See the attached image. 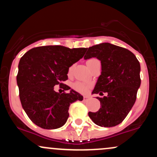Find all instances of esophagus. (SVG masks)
<instances>
[{"mask_svg":"<svg viewBox=\"0 0 157 157\" xmlns=\"http://www.w3.org/2000/svg\"><path fill=\"white\" fill-rule=\"evenodd\" d=\"M83 99H84V101H88V100L90 99V97H89V96H88V95H84L83 96Z\"/></svg>","mask_w":157,"mask_h":157,"instance_id":"1","label":"esophagus"}]
</instances>
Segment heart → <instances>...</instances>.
I'll return each instance as SVG.
<instances>
[{
    "label": "heart",
    "instance_id": "obj_1",
    "mask_svg": "<svg viewBox=\"0 0 157 157\" xmlns=\"http://www.w3.org/2000/svg\"><path fill=\"white\" fill-rule=\"evenodd\" d=\"M94 59H89L88 61L89 60H92ZM72 71V67H71L69 68V72H71ZM74 88L75 89V90H77V92H81V93H86L88 91H89V84H86L83 83V82H77L74 85Z\"/></svg>",
    "mask_w": 157,
    "mask_h": 157
}]
</instances>
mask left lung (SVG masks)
Instances as JSON below:
<instances>
[{"label": "left lung", "instance_id": "obj_1", "mask_svg": "<svg viewBox=\"0 0 157 157\" xmlns=\"http://www.w3.org/2000/svg\"><path fill=\"white\" fill-rule=\"evenodd\" d=\"M92 57L101 61V75L92 94L107 95L98 97L101 107L96 113L89 112V116L100 127L116 126L136 102L141 85L140 64L131 51L107 42L89 48L84 59Z\"/></svg>", "mask_w": 157, "mask_h": 157}]
</instances>
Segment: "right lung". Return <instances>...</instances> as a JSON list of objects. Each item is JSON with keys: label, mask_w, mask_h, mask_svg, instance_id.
<instances>
[{"label": "right lung", "mask_w": 157, "mask_h": 157, "mask_svg": "<svg viewBox=\"0 0 157 157\" xmlns=\"http://www.w3.org/2000/svg\"><path fill=\"white\" fill-rule=\"evenodd\" d=\"M86 48L61 45L37 47L27 51L18 63L17 84L25 113L37 126L47 130L63 127L68 120L71 104L83 97L62 83L68 69L85 54ZM60 84L69 93H59L53 87Z\"/></svg>", "instance_id": "1"}]
</instances>
